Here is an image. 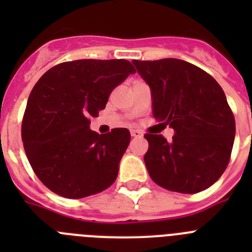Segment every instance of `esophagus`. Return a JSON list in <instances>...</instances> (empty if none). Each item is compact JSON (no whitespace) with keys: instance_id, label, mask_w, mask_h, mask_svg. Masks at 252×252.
<instances>
[{"instance_id":"esophagus-1","label":"esophagus","mask_w":252,"mask_h":252,"mask_svg":"<svg viewBox=\"0 0 252 252\" xmlns=\"http://www.w3.org/2000/svg\"><path fill=\"white\" fill-rule=\"evenodd\" d=\"M131 136L132 137H141L142 132L139 130H131Z\"/></svg>"}]
</instances>
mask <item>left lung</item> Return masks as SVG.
I'll list each match as a JSON object with an SVG mask.
<instances>
[{
  "mask_svg": "<svg viewBox=\"0 0 252 252\" xmlns=\"http://www.w3.org/2000/svg\"><path fill=\"white\" fill-rule=\"evenodd\" d=\"M151 88L153 116L175 135L145 133L144 157L151 179L171 192H202L230 162L236 124L221 86L212 75L180 59L133 60Z\"/></svg>",
  "mask_w": 252,
  "mask_h": 252,
  "instance_id": "obj_1",
  "label": "left lung"
}]
</instances>
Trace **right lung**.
Listing matches in <instances>:
<instances>
[{
  "mask_svg": "<svg viewBox=\"0 0 252 252\" xmlns=\"http://www.w3.org/2000/svg\"><path fill=\"white\" fill-rule=\"evenodd\" d=\"M135 72L125 59H81L53 66L35 84L21 137L31 168L51 192L78 199L112 186L130 131L113 128L98 135L90 128V119Z\"/></svg>",
  "mask_w": 252,
  "mask_h": 252,
  "instance_id": "add662e5",
  "label": "right lung"
}]
</instances>
